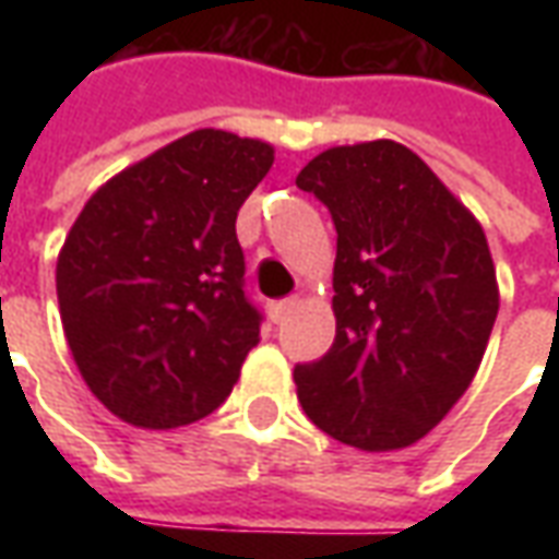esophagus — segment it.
<instances>
[{"label":"esophagus","instance_id":"esophagus-1","mask_svg":"<svg viewBox=\"0 0 559 559\" xmlns=\"http://www.w3.org/2000/svg\"><path fill=\"white\" fill-rule=\"evenodd\" d=\"M296 305H299V299H296V296H290V299H281V302H272L269 314H272V320H275V323H284V320L293 314V308H296Z\"/></svg>","mask_w":559,"mask_h":559}]
</instances>
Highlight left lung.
<instances>
[{
  "instance_id": "8db88e82",
  "label": "left lung",
  "mask_w": 559,
  "mask_h": 559,
  "mask_svg": "<svg viewBox=\"0 0 559 559\" xmlns=\"http://www.w3.org/2000/svg\"><path fill=\"white\" fill-rule=\"evenodd\" d=\"M296 185L332 212L335 341L296 365L320 431L362 452L421 440L479 371L500 290L485 230L395 140L320 152Z\"/></svg>"
}]
</instances>
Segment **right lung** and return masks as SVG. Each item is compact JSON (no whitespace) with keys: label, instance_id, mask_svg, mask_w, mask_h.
<instances>
[{"label":"right lung","instance_id":"obj_1","mask_svg":"<svg viewBox=\"0 0 559 559\" xmlns=\"http://www.w3.org/2000/svg\"><path fill=\"white\" fill-rule=\"evenodd\" d=\"M275 160L263 140L200 128L90 197L56 263L68 347L92 395L167 431L230 395L260 341L236 215Z\"/></svg>","mask_w":559,"mask_h":559}]
</instances>
